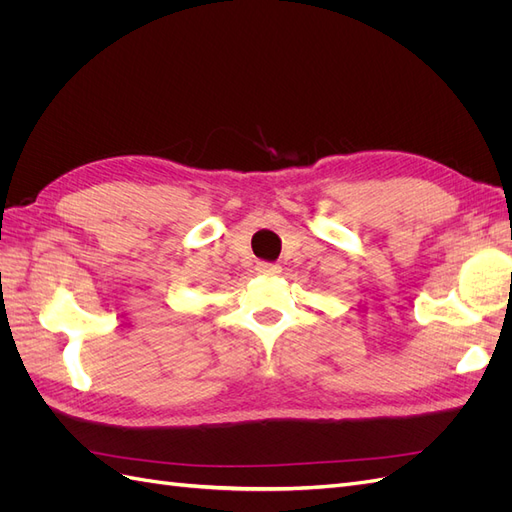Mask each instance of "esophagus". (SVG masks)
Wrapping results in <instances>:
<instances>
[{"label": "esophagus", "mask_w": 512, "mask_h": 512, "mask_svg": "<svg viewBox=\"0 0 512 512\" xmlns=\"http://www.w3.org/2000/svg\"><path fill=\"white\" fill-rule=\"evenodd\" d=\"M256 273L258 275H265V277H273V275H280L282 273V267L280 265H273V262H258Z\"/></svg>", "instance_id": "obj_1"}]
</instances>
